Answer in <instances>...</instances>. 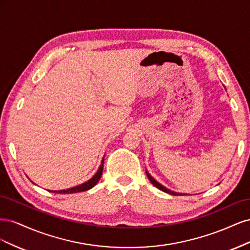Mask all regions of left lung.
<instances>
[{"label": "left lung", "mask_w": 250, "mask_h": 250, "mask_svg": "<svg viewBox=\"0 0 250 250\" xmlns=\"http://www.w3.org/2000/svg\"><path fill=\"white\" fill-rule=\"evenodd\" d=\"M146 174H147V176H148V178H149V180L151 181V184H152L154 187H156L157 188H160V190H162L163 192H166V193H168V194H171V195H174V196H179V195H183V194H180V193H175V192H173V191H170V190H168L167 188H165L164 186H162L161 184H158L157 181L150 175V174L148 173V172H146Z\"/></svg>", "instance_id": "1"}]
</instances>
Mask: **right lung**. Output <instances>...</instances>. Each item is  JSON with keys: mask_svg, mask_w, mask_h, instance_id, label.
I'll return each mask as SVG.
<instances>
[{"mask_svg": "<svg viewBox=\"0 0 250 250\" xmlns=\"http://www.w3.org/2000/svg\"><path fill=\"white\" fill-rule=\"evenodd\" d=\"M103 164H104V158H102V163L100 165L99 170H98L95 175L92 178H90L89 180H87L86 183L82 184V185H79L77 187L67 188V190L52 191V192L53 193H58V194H72V193H79V192H84V191L89 190V188H92L94 186H96V184L98 183V181L100 180L101 175H102V172H103Z\"/></svg>", "mask_w": 250, "mask_h": 250, "instance_id": "obj_1", "label": "right lung"}]
</instances>
